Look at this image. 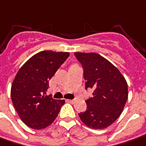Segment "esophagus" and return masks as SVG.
Segmentation results:
<instances>
[{"label": "esophagus", "instance_id": "34e87169", "mask_svg": "<svg viewBox=\"0 0 146 146\" xmlns=\"http://www.w3.org/2000/svg\"><path fill=\"white\" fill-rule=\"evenodd\" d=\"M67 102H69V103H73L74 102V100H73V99H68V100H66Z\"/></svg>", "mask_w": 146, "mask_h": 146}]
</instances>
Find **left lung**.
<instances>
[{
    "label": "left lung",
    "instance_id": "left-lung-1",
    "mask_svg": "<svg viewBox=\"0 0 146 146\" xmlns=\"http://www.w3.org/2000/svg\"><path fill=\"white\" fill-rule=\"evenodd\" d=\"M83 68L86 90L93 97L86 101L87 109L79 117L88 127L102 129L114 122L122 113L128 98L127 82L106 58L95 52H74Z\"/></svg>",
    "mask_w": 146,
    "mask_h": 146
}]
</instances>
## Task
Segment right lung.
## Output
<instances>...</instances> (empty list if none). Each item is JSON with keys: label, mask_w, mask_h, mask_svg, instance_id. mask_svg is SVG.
I'll use <instances>...</instances> for the list:
<instances>
[{"label": "right lung", "mask_w": 146, "mask_h": 146, "mask_svg": "<svg viewBox=\"0 0 146 146\" xmlns=\"http://www.w3.org/2000/svg\"><path fill=\"white\" fill-rule=\"evenodd\" d=\"M69 56L67 52L41 51L18 70L11 87V99L29 127L42 129L50 125L65 104V100H55L46 93L49 80Z\"/></svg>", "instance_id": "right-lung-1"}]
</instances>
